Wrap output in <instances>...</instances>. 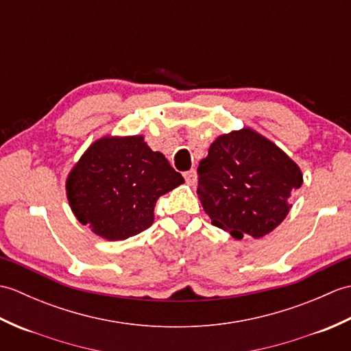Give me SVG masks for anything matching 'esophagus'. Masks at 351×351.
<instances>
[{"instance_id": "obj_1", "label": "esophagus", "mask_w": 351, "mask_h": 351, "mask_svg": "<svg viewBox=\"0 0 351 351\" xmlns=\"http://www.w3.org/2000/svg\"><path fill=\"white\" fill-rule=\"evenodd\" d=\"M184 178H185V182H187L189 185H195V184H196V180H197L196 170L191 169V170H189V171H185Z\"/></svg>"}]
</instances>
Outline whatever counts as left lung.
<instances>
[{
    "label": "left lung",
    "instance_id": "8db88e82",
    "mask_svg": "<svg viewBox=\"0 0 351 351\" xmlns=\"http://www.w3.org/2000/svg\"><path fill=\"white\" fill-rule=\"evenodd\" d=\"M197 196L211 223L237 240L261 238L289 213L300 189L299 166L249 128L215 138L197 169Z\"/></svg>",
    "mask_w": 351,
    "mask_h": 351
}]
</instances>
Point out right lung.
Wrapping results in <instances>:
<instances>
[{
  "mask_svg": "<svg viewBox=\"0 0 351 351\" xmlns=\"http://www.w3.org/2000/svg\"><path fill=\"white\" fill-rule=\"evenodd\" d=\"M184 182L141 136L104 137L72 169L66 190L80 223L107 240H126L154 223L160 196Z\"/></svg>",
  "mask_w": 351,
  "mask_h": 351,
  "instance_id": "add662e5",
  "label": "right lung"
}]
</instances>
